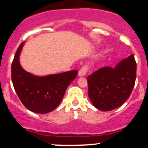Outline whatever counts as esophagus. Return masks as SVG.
<instances>
[{"instance_id": "esophagus-1", "label": "esophagus", "mask_w": 148, "mask_h": 148, "mask_svg": "<svg viewBox=\"0 0 148 148\" xmlns=\"http://www.w3.org/2000/svg\"><path fill=\"white\" fill-rule=\"evenodd\" d=\"M88 70H89V65L88 64L84 65V66L81 68L80 70L78 71V75H79V76H84V75H85Z\"/></svg>"}]
</instances>
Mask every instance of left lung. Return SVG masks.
Instances as JSON below:
<instances>
[{"label": "left lung", "mask_w": 148, "mask_h": 148, "mask_svg": "<svg viewBox=\"0 0 148 148\" xmlns=\"http://www.w3.org/2000/svg\"><path fill=\"white\" fill-rule=\"evenodd\" d=\"M136 78V63L130 55L116 67L104 66L87 77L89 98L100 110L116 109L130 97Z\"/></svg>", "instance_id": "8db88e82"}]
</instances>
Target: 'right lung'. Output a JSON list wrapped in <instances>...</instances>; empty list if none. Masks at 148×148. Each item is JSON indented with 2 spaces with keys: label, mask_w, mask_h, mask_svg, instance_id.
I'll list each match as a JSON object with an SVG mask.
<instances>
[{
  "label": "right lung",
  "mask_w": 148,
  "mask_h": 148,
  "mask_svg": "<svg viewBox=\"0 0 148 148\" xmlns=\"http://www.w3.org/2000/svg\"><path fill=\"white\" fill-rule=\"evenodd\" d=\"M23 44L16 51L12 63V82L18 98L25 108L36 113H47L61 103L66 88L78 71L64 72L47 76H36L23 70L19 56Z\"/></svg>",
  "instance_id": "1"
}]
</instances>
